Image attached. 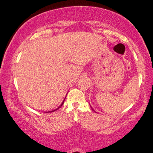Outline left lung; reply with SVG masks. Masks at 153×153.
I'll use <instances>...</instances> for the list:
<instances>
[{
	"label": "left lung",
	"instance_id": "obj_1",
	"mask_svg": "<svg viewBox=\"0 0 153 153\" xmlns=\"http://www.w3.org/2000/svg\"><path fill=\"white\" fill-rule=\"evenodd\" d=\"M92 110H94V109H93V108H92Z\"/></svg>",
	"mask_w": 153,
	"mask_h": 153
}]
</instances>
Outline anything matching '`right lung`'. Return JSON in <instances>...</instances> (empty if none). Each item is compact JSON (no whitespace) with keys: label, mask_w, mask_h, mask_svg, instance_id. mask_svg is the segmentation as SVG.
<instances>
[{"label":"right lung","mask_w":153,"mask_h":153,"mask_svg":"<svg viewBox=\"0 0 153 153\" xmlns=\"http://www.w3.org/2000/svg\"><path fill=\"white\" fill-rule=\"evenodd\" d=\"M66 98V97H65ZM65 99H64V101H62V103H61V105H60V106H59V107H58V108H56V109H54V110H52V111H47V112H52V111H57V109H59V108H60V107L61 106H62V104H63V103H64V101H65Z\"/></svg>","instance_id":"right-lung-1"}]
</instances>
